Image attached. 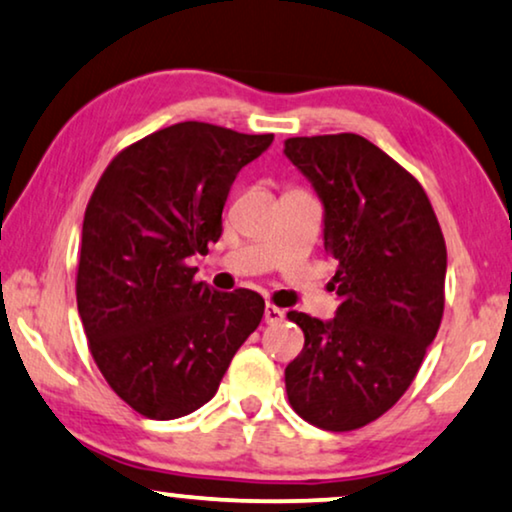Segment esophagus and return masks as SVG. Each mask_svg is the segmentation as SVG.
I'll list each match as a JSON object with an SVG mask.
<instances>
[{"label": "esophagus", "mask_w": 512, "mask_h": 512, "mask_svg": "<svg viewBox=\"0 0 512 512\" xmlns=\"http://www.w3.org/2000/svg\"><path fill=\"white\" fill-rule=\"evenodd\" d=\"M283 318H285V311H283V309H278V306H274V304L264 306V320H267L269 325L281 323Z\"/></svg>", "instance_id": "esophagus-1"}]
</instances>
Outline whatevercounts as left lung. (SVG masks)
Here are the masks:
<instances>
[{
  "mask_svg": "<svg viewBox=\"0 0 512 512\" xmlns=\"http://www.w3.org/2000/svg\"><path fill=\"white\" fill-rule=\"evenodd\" d=\"M283 154L323 203L339 297L330 320L288 313L304 349L285 391L309 424L353 431L398 403L438 335L445 238L419 182L363 135L288 138Z\"/></svg>",
  "mask_w": 512,
  "mask_h": 512,
  "instance_id": "obj_1",
  "label": "left lung"
}]
</instances>
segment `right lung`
<instances>
[{"mask_svg": "<svg viewBox=\"0 0 512 512\" xmlns=\"http://www.w3.org/2000/svg\"><path fill=\"white\" fill-rule=\"evenodd\" d=\"M271 142V133L182 121L114 156L88 201L79 316L102 377L142 417L206 405L260 325L257 292H217L189 264L222 236L238 170Z\"/></svg>", "mask_w": 512, "mask_h": 512, "instance_id": "right-lung-1", "label": "right lung"}]
</instances>
